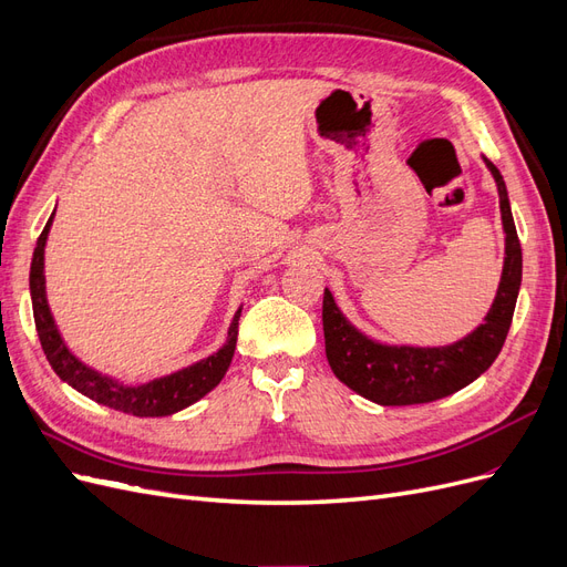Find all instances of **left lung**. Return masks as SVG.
Returning <instances> with one entry per match:
<instances>
[{
    "label": "left lung",
    "mask_w": 567,
    "mask_h": 567,
    "mask_svg": "<svg viewBox=\"0 0 567 567\" xmlns=\"http://www.w3.org/2000/svg\"><path fill=\"white\" fill-rule=\"evenodd\" d=\"M499 192L504 225V269L489 312L475 331L452 346L414 348L381 342L342 315L329 288L323 290L326 359L340 383L381 406L425 404L471 385L502 352L523 281V252L513 225L508 192L499 169L483 158Z\"/></svg>",
    "instance_id": "8db88e82"
}]
</instances>
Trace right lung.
I'll return each mask as SVG.
<instances>
[{"label":"right lung","mask_w":567,"mask_h":567,"mask_svg":"<svg viewBox=\"0 0 567 567\" xmlns=\"http://www.w3.org/2000/svg\"><path fill=\"white\" fill-rule=\"evenodd\" d=\"M51 221H54V213H51L44 231L38 238L35 252H32L30 298H32V315H35V326H38L42 350L49 359L51 369L56 371L61 381H65L73 390L82 392L84 398H90L99 404H104L115 411H123V414L144 416V419L177 414V411L196 404L213 388L219 385V381L225 379V373L231 364L234 350H236L238 319H241L244 305L234 312V319H231L229 331H227V340L221 342V348L217 352L200 359V362L177 369L173 373L158 375V379H151L144 383H125L120 379H113V375L96 371L94 367L84 364L82 359H78L71 352V348L65 346V340L54 321V315H51L49 302H47L44 246L49 238Z\"/></svg>","instance_id":"1"}]
</instances>
